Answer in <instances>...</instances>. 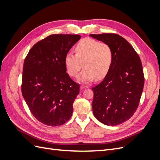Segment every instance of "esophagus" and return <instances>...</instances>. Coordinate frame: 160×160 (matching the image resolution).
Returning <instances> with one entry per match:
<instances>
[{"mask_svg":"<svg viewBox=\"0 0 160 160\" xmlns=\"http://www.w3.org/2000/svg\"><path fill=\"white\" fill-rule=\"evenodd\" d=\"M89 87L88 86H86V85H81V90H83V89H87V88H88Z\"/></svg>","mask_w":160,"mask_h":160,"instance_id":"obj_1","label":"esophagus"}]
</instances>
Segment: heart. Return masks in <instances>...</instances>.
<instances>
[{
    "label": "heart",
    "instance_id": "obj_1",
    "mask_svg": "<svg viewBox=\"0 0 160 160\" xmlns=\"http://www.w3.org/2000/svg\"><path fill=\"white\" fill-rule=\"evenodd\" d=\"M75 52L67 53L65 57L67 71L71 77H75L83 67L78 77L83 83H89L95 78L104 79L112 66L113 50L107 43L85 38L77 43Z\"/></svg>",
    "mask_w": 160,
    "mask_h": 160
}]
</instances>
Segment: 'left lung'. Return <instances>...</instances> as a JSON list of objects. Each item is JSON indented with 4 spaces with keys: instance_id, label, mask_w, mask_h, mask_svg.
<instances>
[{
    "instance_id": "left-lung-1",
    "label": "left lung",
    "mask_w": 160,
    "mask_h": 160,
    "mask_svg": "<svg viewBox=\"0 0 160 160\" xmlns=\"http://www.w3.org/2000/svg\"><path fill=\"white\" fill-rule=\"evenodd\" d=\"M89 36L109 45L112 66L103 81L93 87V115L107 125H118L132 117L139 103L144 85L141 59L129 42L118 34Z\"/></svg>"
}]
</instances>
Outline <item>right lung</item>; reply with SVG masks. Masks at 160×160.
I'll list each match as a JSON object with an SVG mask.
<instances>
[{
    "instance_id": "obj_1",
    "label": "right lung",
    "mask_w": 160,
    "mask_h": 160,
    "mask_svg": "<svg viewBox=\"0 0 160 160\" xmlns=\"http://www.w3.org/2000/svg\"><path fill=\"white\" fill-rule=\"evenodd\" d=\"M80 38L51 35L34 45L24 61L22 96L34 117L46 125H61L72 115L79 84L66 72L65 57Z\"/></svg>"
}]
</instances>
